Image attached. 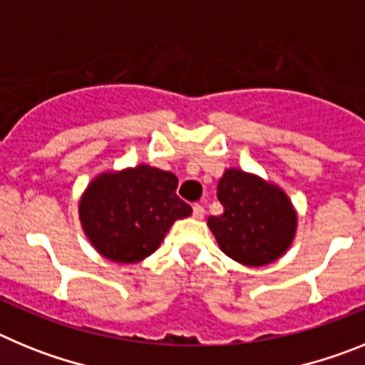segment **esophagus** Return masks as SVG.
Segmentation results:
<instances>
[{"instance_id": "esophagus-1", "label": "esophagus", "mask_w": 365, "mask_h": 365, "mask_svg": "<svg viewBox=\"0 0 365 365\" xmlns=\"http://www.w3.org/2000/svg\"><path fill=\"white\" fill-rule=\"evenodd\" d=\"M193 217L202 219L205 217V206L202 205H193Z\"/></svg>"}]
</instances>
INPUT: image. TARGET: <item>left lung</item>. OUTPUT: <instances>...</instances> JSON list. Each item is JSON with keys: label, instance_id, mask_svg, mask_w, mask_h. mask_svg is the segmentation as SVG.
Listing matches in <instances>:
<instances>
[{"label": "left lung", "instance_id": "1", "mask_svg": "<svg viewBox=\"0 0 365 365\" xmlns=\"http://www.w3.org/2000/svg\"><path fill=\"white\" fill-rule=\"evenodd\" d=\"M225 212L208 227L228 257L247 267L269 265L294 240L298 214L287 193L254 173L230 168L217 185Z\"/></svg>", "mask_w": 365, "mask_h": 365}]
</instances>
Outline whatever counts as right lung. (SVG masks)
Returning <instances> with one entry per match:
<instances>
[{
  "instance_id": "right-lung-1",
  "label": "right lung",
  "mask_w": 365,
  "mask_h": 365,
  "mask_svg": "<svg viewBox=\"0 0 365 365\" xmlns=\"http://www.w3.org/2000/svg\"><path fill=\"white\" fill-rule=\"evenodd\" d=\"M177 185L172 172L148 164L100 173L80 199L83 232L106 259L124 265L143 261L177 219L192 214L175 193Z\"/></svg>"
}]
</instances>
